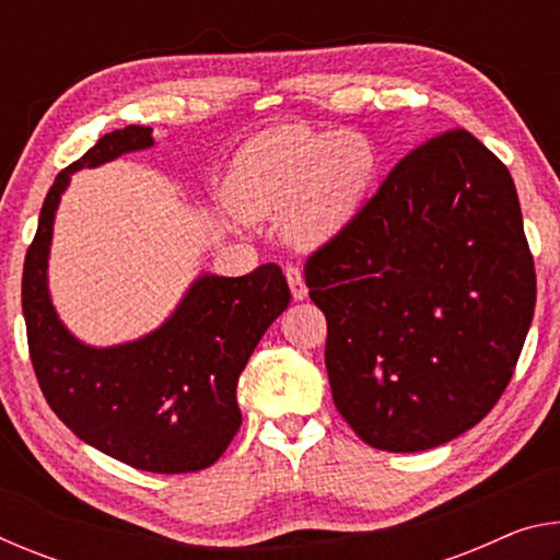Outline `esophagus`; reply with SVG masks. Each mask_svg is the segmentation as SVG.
<instances>
[{"instance_id":"esophagus-1","label":"esophagus","mask_w":560,"mask_h":560,"mask_svg":"<svg viewBox=\"0 0 560 560\" xmlns=\"http://www.w3.org/2000/svg\"><path fill=\"white\" fill-rule=\"evenodd\" d=\"M287 281H289V289H291V296L296 301H303L308 296V289H306V281H303V273L299 267H287Z\"/></svg>"}]
</instances>
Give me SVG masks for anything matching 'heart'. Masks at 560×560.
<instances>
[{
    "instance_id": "1",
    "label": "heart",
    "mask_w": 560,
    "mask_h": 560,
    "mask_svg": "<svg viewBox=\"0 0 560 560\" xmlns=\"http://www.w3.org/2000/svg\"><path fill=\"white\" fill-rule=\"evenodd\" d=\"M373 173L375 150L360 132L287 122L242 148L230 192L236 210L252 220L287 212L289 240L316 246L353 220Z\"/></svg>"
}]
</instances>
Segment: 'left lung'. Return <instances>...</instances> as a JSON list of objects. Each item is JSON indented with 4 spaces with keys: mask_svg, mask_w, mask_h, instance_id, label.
Wrapping results in <instances>:
<instances>
[{
    "mask_svg": "<svg viewBox=\"0 0 560 560\" xmlns=\"http://www.w3.org/2000/svg\"><path fill=\"white\" fill-rule=\"evenodd\" d=\"M303 273L328 320L338 412L385 452L432 450L485 420L536 306L514 179L462 128L407 153Z\"/></svg>",
    "mask_w": 560,
    "mask_h": 560,
    "instance_id": "1",
    "label": "left lung"
}]
</instances>
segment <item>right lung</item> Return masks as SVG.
<instances>
[{
	"label": "right lung",
	"mask_w": 560,
	"mask_h": 560,
	"mask_svg": "<svg viewBox=\"0 0 560 560\" xmlns=\"http://www.w3.org/2000/svg\"><path fill=\"white\" fill-rule=\"evenodd\" d=\"M150 132L113 130L56 175L24 259L22 308L36 381L75 438L136 469L187 474L210 467L234 440L236 381L291 291L277 264L246 277L205 273L163 326L132 343L91 348L66 330L46 283L56 207L75 170L145 150Z\"/></svg>",
	"instance_id": "1"
}]
</instances>
